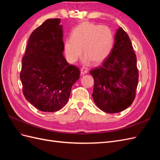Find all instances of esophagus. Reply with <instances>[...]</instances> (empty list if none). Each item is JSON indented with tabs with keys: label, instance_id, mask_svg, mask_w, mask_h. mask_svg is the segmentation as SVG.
<instances>
[{
	"label": "esophagus",
	"instance_id": "1",
	"mask_svg": "<svg viewBox=\"0 0 160 160\" xmlns=\"http://www.w3.org/2000/svg\"><path fill=\"white\" fill-rule=\"evenodd\" d=\"M88 72V69H87L85 67H82L81 69V75H83L85 74H86Z\"/></svg>",
	"mask_w": 160,
	"mask_h": 160
}]
</instances>
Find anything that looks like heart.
I'll list each match as a JSON object with an SVG mask.
<instances>
[{
	"mask_svg": "<svg viewBox=\"0 0 160 160\" xmlns=\"http://www.w3.org/2000/svg\"><path fill=\"white\" fill-rule=\"evenodd\" d=\"M113 34L108 26L83 22L71 32V38L65 42L67 59L75 62L81 55V49L86 61L100 63L110 54L113 45Z\"/></svg>",
	"mask_w": 160,
	"mask_h": 160,
	"instance_id": "obj_1",
	"label": "heart"
}]
</instances>
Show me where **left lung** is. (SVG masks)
I'll return each mask as SVG.
<instances>
[{"instance_id": "left-lung-1", "label": "left lung", "mask_w": 160, "mask_h": 160, "mask_svg": "<svg viewBox=\"0 0 160 160\" xmlns=\"http://www.w3.org/2000/svg\"><path fill=\"white\" fill-rule=\"evenodd\" d=\"M89 72L94 79L92 96L100 109L115 113L132 104L138 83L137 57L128 35L122 27L115 34L114 45L107 59Z\"/></svg>"}]
</instances>
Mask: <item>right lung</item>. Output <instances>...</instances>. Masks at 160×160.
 <instances>
[{
	"label": "right lung",
	"mask_w": 160,
	"mask_h": 160,
	"mask_svg": "<svg viewBox=\"0 0 160 160\" xmlns=\"http://www.w3.org/2000/svg\"><path fill=\"white\" fill-rule=\"evenodd\" d=\"M60 18L47 19L31 33L22 57L20 78L26 99L44 112H55L67 104L71 88L79 79L78 67L63 56Z\"/></svg>",
	"instance_id": "add662e5"
}]
</instances>
